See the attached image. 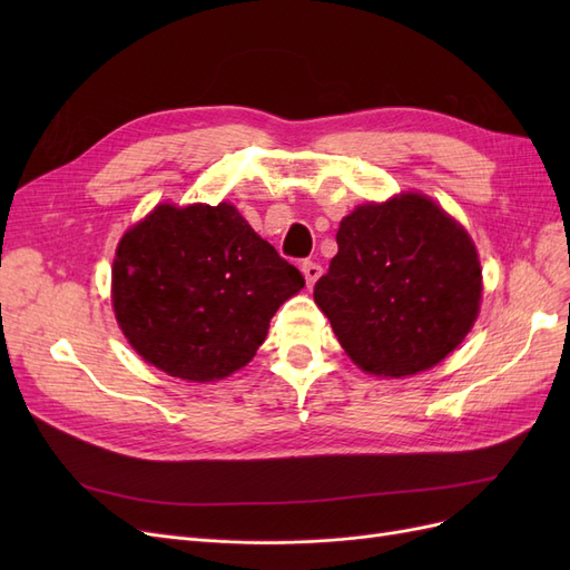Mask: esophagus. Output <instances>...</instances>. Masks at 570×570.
<instances>
[{"instance_id": "esophagus-1", "label": "esophagus", "mask_w": 570, "mask_h": 570, "mask_svg": "<svg viewBox=\"0 0 570 570\" xmlns=\"http://www.w3.org/2000/svg\"><path fill=\"white\" fill-rule=\"evenodd\" d=\"M302 273H304V278H306V285L312 287V285L321 278L323 268H321L316 262H304V264H302Z\"/></svg>"}]
</instances>
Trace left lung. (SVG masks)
<instances>
[{"mask_svg": "<svg viewBox=\"0 0 570 570\" xmlns=\"http://www.w3.org/2000/svg\"><path fill=\"white\" fill-rule=\"evenodd\" d=\"M480 295L473 239L419 193L344 216L337 254L314 287L344 352L383 377L428 371L454 352L478 318Z\"/></svg>", "mask_w": 570, "mask_h": 570, "instance_id": "left-lung-1", "label": "left lung"}]
</instances>
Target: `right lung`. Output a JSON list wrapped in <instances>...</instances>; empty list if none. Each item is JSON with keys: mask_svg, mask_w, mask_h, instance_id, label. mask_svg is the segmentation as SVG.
I'll return each mask as SVG.
<instances>
[{"mask_svg": "<svg viewBox=\"0 0 570 570\" xmlns=\"http://www.w3.org/2000/svg\"><path fill=\"white\" fill-rule=\"evenodd\" d=\"M302 273L233 204H159L120 237L111 302L147 364L193 383L247 366Z\"/></svg>", "mask_w": 570, "mask_h": 570, "instance_id": "add662e5", "label": "right lung"}]
</instances>
